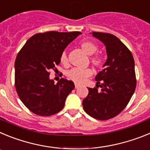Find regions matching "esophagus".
I'll return each instance as SVG.
<instances>
[{
    "label": "esophagus",
    "mask_w": 150,
    "mask_h": 150,
    "mask_svg": "<svg viewBox=\"0 0 150 150\" xmlns=\"http://www.w3.org/2000/svg\"><path fill=\"white\" fill-rule=\"evenodd\" d=\"M79 86H79V84H76V83H75V88H79Z\"/></svg>",
    "instance_id": "esophagus-1"
}]
</instances>
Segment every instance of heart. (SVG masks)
<instances>
[{
	"label": "heart",
	"mask_w": 150,
	"mask_h": 150,
	"mask_svg": "<svg viewBox=\"0 0 150 150\" xmlns=\"http://www.w3.org/2000/svg\"><path fill=\"white\" fill-rule=\"evenodd\" d=\"M81 49L85 53L88 55H92L95 53L98 50V47L95 43L90 41H85L80 45ZM60 62L64 66L68 65V59L65 52H62L60 56ZM91 62L95 67H100L102 64V59L98 55H95L91 58ZM92 71L90 68H74L69 70L66 73V76L70 80L74 82L77 84H82L84 83L88 77L91 76Z\"/></svg>",
	"instance_id": "1"
}]
</instances>
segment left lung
Listing matches in <instances>:
<instances>
[{
  "mask_svg": "<svg viewBox=\"0 0 150 150\" xmlns=\"http://www.w3.org/2000/svg\"><path fill=\"white\" fill-rule=\"evenodd\" d=\"M92 35L105 46L107 58L104 69L95 76L96 87L88 88L83 107L91 117L107 120L122 112L134 92V61L132 52L115 35L101 32H92Z\"/></svg>",
  "mask_w": 150,
  "mask_h": 150,
  "instance_id": "left-lung-1",
  "label": "left lung"
}]
</instances>
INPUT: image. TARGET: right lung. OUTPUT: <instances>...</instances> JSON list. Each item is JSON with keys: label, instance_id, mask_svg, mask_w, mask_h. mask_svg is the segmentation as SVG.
Segmentation results:
<instances>
[{"label": "right lung", "instance_id": "1", "mask_svg": "<svg viewBox=\"0 0 150 150\" xmlns=\"http://www.w3.org/2000/svg\"><path fill=\"white\" fill-rule=\"evenodd\" d=\"M79 34V31L34 34L17 55L16 89L22 103L35 114L52 116L63 109L74 83L62 78L55 84L50 71L59 64L64 50Z\"/></svg>", "mask_w": 150, "mask_h": 150}]
</instances>
